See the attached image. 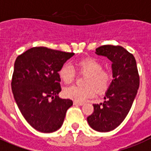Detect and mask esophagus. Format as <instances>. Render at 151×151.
Masks as SVG:
<instances>
[{
    "mask_svg": "<svg viewBox=\"0 0 151 151\" xmlns=\"http://www.w3.org/2000/svg\"><path fill=\"white\" fill-rule=\"evenodd\" d=\"M83 104V103L81 102H78V101H73V105H76V106H82Z\"/></svg>",
    "mask_w": 151,
    "mask_h": 151,
    "instance_id": "1",
    "label": "esophagus"
}]
</instances>
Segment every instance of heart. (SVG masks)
Instances as JSON below:
<instances>
[{"mask_svg":"<svg viewBox=\"0 0 151 151\" xmlns=\"http://www.w3.org/2000/svg\"><path fill=\"white\" fill-rule=\"evenodd\" d=\"M77 71L86 74L83 85L85 87L70 86L64 90V97L78 102H83L93 97L97 91L103 93L111 85L112 76L106 70L102 69L103 65L96 58H86L74 63ZM59 77L64 83H70L75 78L76 73L70 64L66 63L60 67L58 71Z\"/></svg>","mask_w":151,"mask_h":151,"instance_id":"1","label":"heart"}]
</instances>
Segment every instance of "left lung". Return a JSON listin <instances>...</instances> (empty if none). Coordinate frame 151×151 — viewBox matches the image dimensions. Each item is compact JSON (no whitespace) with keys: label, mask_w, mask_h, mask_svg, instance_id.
<instances>
[{"label":"left lung","mask_w":151,"mask_h":151,"mask_svg":"<svg viewBox=\"0 0 151 151\" xmlns=\"http://www.w3.org/2000/svg\"><path fill=\"white\" fill-rule=\"evenodd\" d=\"M97 55L112 62L113 78L104 103L93 104L87 122L93 130L108 132L116 128L130 111L140 84L136 60L121 46L103 45L96 49Z\"/></svg>","instance_id":"1"}]
</instances>
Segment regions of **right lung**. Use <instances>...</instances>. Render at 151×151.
I'll return each mask as SVG.
<instances>
[{"label":"right lung","mask_w":151,"mask_h":151,"mask_svg":"<svg viewBox=\"0 0 151 151\" xmlns=\"http://www.w3.org/2000/svg\"><path fill=\"white\" fill-rule=\"evenodd\" d=\"M73 54L35 47L15 60L11 82L14 97L25 120L40 132L58 130L73 105L71 100L58 96L61 91L58 71Z\"/></svg>","instance_id":"add662e5"}]
</instances>
